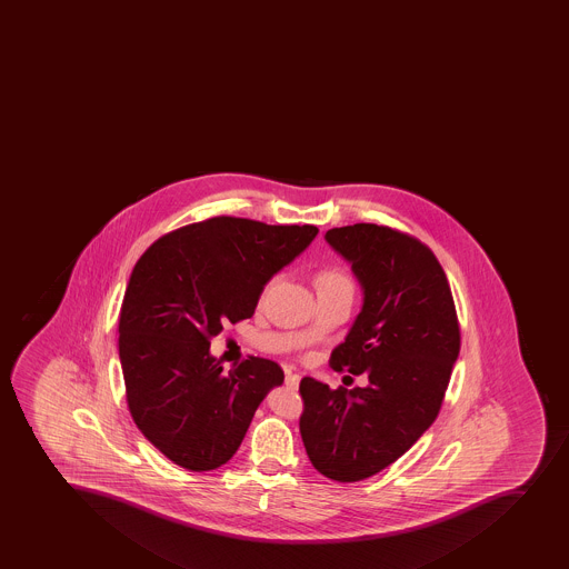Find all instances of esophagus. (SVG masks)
I'll list each match as a JSON object with an SVG mask.
<instances>
[{"instance_id": "esophagus-1", "label": "esophagus", "mask_w": 569, "mask_h": 569, "mask_svg": "<svg viewBox=\"0 0 569 569\" xmlns=\"http://www.w3.org/2000/svg\"><path fill=\"white\" fill-rule=\"evenodd\" d=\"M299 381H301V376L292 375V372H287V379H284V385H287L288 389H298Z\"/></svg>"}]
</instances>
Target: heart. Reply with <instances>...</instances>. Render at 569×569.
Masks as SVG:
<instances>
[{"label": "heart", "mask_w": 569, "mask_h": 569, "mask_svg": "<svg viewBox=\"0 0 569 569\" xmlns=\"http://www.w3.org/2000/svg\"><path fill=\"white\" fill-rule=\"evenodd\" d=\"M316 282L318 288L350 287L349 276L338 267L321 268Z\"/></svg>", "instance_id": "1"}]
</instances>
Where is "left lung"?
I'll return each instance as SVG.
<instances>
[{
	"mask_svg": "<svg viewBox=\"0 0 569 569\" xmlns=\"http://www.w3.org/2000/svg\"><path fill=\"white\" fill-rule=\"evenodd\" d=\"M328 244L352 264L363 307L343 343L336 372L369 376L367 387L332 390L302 378L299 420L308 458L336 481L383 471L435 423L460 352L451 287L435 253L389 226L327 231Z\"/></svg>",
	"mask_w": 569,
	"mask_h": 569,
	"instance_id": "1",
	"label": "left lung"
}]
</instances>
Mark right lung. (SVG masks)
<instances>
[{
  "label": "right lung",
  "mask_w": 569,
  "mask_h": 569,
  "mask_svg": "<svg viewBox=\"0 0 569 569\" xmlns=\"http://www.w3.org/2000/svg\"><path fill=\"white\" fill-rule=\"evenodd\" d=\"M318 231L213 217L160 237L134 264L118 323L126 400L140 432L177 466H224L257 407L284 381L264 358L222 375L210 339L251 318L264 284Z\"/></svg>",
  "instance_id": "obj_1"
}]
</instances>
